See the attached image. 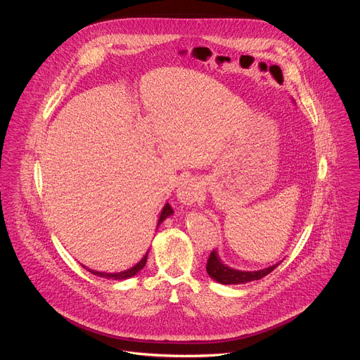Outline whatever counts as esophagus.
Masks as SVG:
<instances>
[{
    "label": "esophagus",
    "instance_id": "34e87169",
    "mask_svg": "<svg viewBox=\"0 0 360 360\" xmlns=\"http://www.w3.org/2000/svg\"><path fill=\"white\" fill-rule=\"evenodd\" d=\"M200 193H202L200 185L195 179L184 181L179 185V188L176 189V196H178L179 202L184 205L195 203L200 198Z\"/></svg>",
    "mask_w": 360,
    "mask_h": 360
}]
</instances>
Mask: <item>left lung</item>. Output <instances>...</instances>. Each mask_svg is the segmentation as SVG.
Segmentation results:
<instances>
[{
    "mask_svg": "<svg viewBox=\"0 0 360 360\" xmlns=\"http://www.w3.org/2000/svg\"><path fill=\"white\" fill-rule=\"evenodd\" d=\"M282 262V261H281ZM281 262L261 269V271H253V272H243V271H236L232 269L226 265H224L219 259V256L217 253V250H212L210 258H208V264H207V272L210 274L211 278H214L217 282L224 283V285H238V283H246V282H252V281H259L264 276H266L268 274H271L274 269H276Z\"/></svg>",
    "mask_w": 360,
    "mask_h": 360,
    "instance_id": "left-lung-1",
    "label": "left lung"
}]
</instances>
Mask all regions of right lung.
Segmentation results:
<instances>
[{"instance_id":"add662e5","label":"right lung","mask_w":360,"mask_h":360,"mask_svg":"<svg viewBox=\"0 0 360 360\" xmlns=\"http://www.w3.org/2000/svg\"><path fill=\"white\" fill-rule=\"evenodd\" d=\"M172 208H171V205L169 203H167L165 207H164V210H162V212H161V217H160V221H158V225L164 221V219H167L169 215H172ZM146 259H148V252L143 255V258L135 265V266H132V268H129V269H127V271H124V272H117V274H105V272H96V271H92V269H88V268H85L84 265V268L86 269V271H89L92 275H95V276H101V278H107V279H115V281H122V279H128V278H131V276H134V275H136L143 266H145V264H146Z\"/></svg>"}]
</instances>
